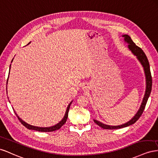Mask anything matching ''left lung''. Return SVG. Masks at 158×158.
Returning a JSON list of instances; mask_svg holds the SVG:
<instances>
[{
  "label": "left lung",
  "mask_w": 158,
  "mask_h": 158,
  "mask_svg": "<svg viewBox=\"0 0 158 158\" xmlns=\"http://www.w3.org/2000/svg\"><path fill=\"white\" fill-rule=\"evenodd\" d=\"M122 36L124 37V42L128 44V48L129 50L132 52V53L134 56L136 57L137 60L139 61V63H140L141 65L143 67V69L144 71V74H145V77H146V91H145V94H144L142 102L141 103V105H140V106H139L138 110L137 111L136 114L134 116L133 118H131V120H130L128 121L127 123H124L123 124H121V125H118V126H110V125L103 124V123H101L100 121H98L97 120L94 119V123H95L97 125H98L99 127L102 128H104V129L114 130V129L122 128L127 127H128V126L132 125L136 123V122L139 119V117H140L142 114L143 113V111L144 109H145L148 99L150 95L151 91H152V79L150 69V64H149V61H148V58L146 56L145 53L143 52V50L137 46L134 43L131 38H130L128 35L124 34L122 35Z\"/></svg>",
  "instance_id": "left-lung-1"
}]
</instances>
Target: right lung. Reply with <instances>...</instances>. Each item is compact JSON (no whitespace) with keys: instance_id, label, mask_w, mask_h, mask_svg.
Masks as SVG:
<instances>
[{"instance_id":"obj_1","label":"right lung","mask_w":158,"mask_h":158,"mask_svg":"<svg viewBox=\"0 0 158 158\" xmlns=\"http://www.w3.org/2000/svg\"><path fill=\"white\" fill-rule=\"evenodd\" d=\"M30 44V42H29L27 45H28V44ZM13 60H14V59H12L11 63L12 62ZM10 66H11V65H10ZM10 70H9L8 77H9V75H10ZM8 77L6 85L8 84ZM6 92H7V85H6ZM72 102H73V101H71L69 102V104L68 105V106H67L66 111H65V115H64V118H63L61 119V120L60 121L59 123H58L57 124H55V125H53V126H52V127H35V126L30 125V124H28V123H26V122H24V120H22L20 118V117H19V116H18V114L16 113V112L15 111V110H14V111H15V114H16V116L18 117V118H19V120L20 121V123H21L22 124H23L26 128H27L28 129H29V130H36V131H39V132H53V131H55V130H59V129L62 127V126L64 125V124L66 123V120H67V116H68V112H69V107H70V106H71V105ZM9 102H10V101H9Z\"/></svg>"}]
</instances>
